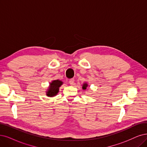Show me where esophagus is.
<instances>
[{
	"label": "esophagus",
	"instance_id": "esophagus-1",
	"mask_svg": "<svg viewBox=\"0 0 147 147\" xmlns=\"http://www.w3.org/2000/svg\"><path fill=\"white\" fill-rule=\"evenodd\" d=\"M74 82V79H71L69 80V83L70 85H73Z\"/></svg>",
	"mask_w": 147,
	"mask_h": 147
}]
</instances>
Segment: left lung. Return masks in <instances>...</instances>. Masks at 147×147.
<instances>
[{
	"label": "left lung",
	"instance_id": "obj_1",
	"mask_svg": "<svg viewBox=\"0 0 147 147\" xmlns=\"http://www.w3.org/2000/svg\"><path fill=\"white\" fill-rule=\"evenodd\" d=\"M88 86V84L86 83H85L83 84V86H82V88L83 90H86V87Z\"/></svg>",
	"mask_w": 147,
	"mask_h": 147
}]
</instances>
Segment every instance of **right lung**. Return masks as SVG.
I'll return each mask as SVG.
<instances>
[{"instance_id":"1","label":"right lung","mask_w":147,"mask_h":147,"mask_svg":"<svg viewBox=\"0 0 147 147\" xmlns=\"http://www.w3.org/2000/svg\"><path fill=\"white\" fill-rule=\"evenodd\" d=\"M63 82L61 80H54L50 84L48 91H47V96L48 97H53L57 94L59 87L62 85Z\"/></svg>"}]
</instances>
